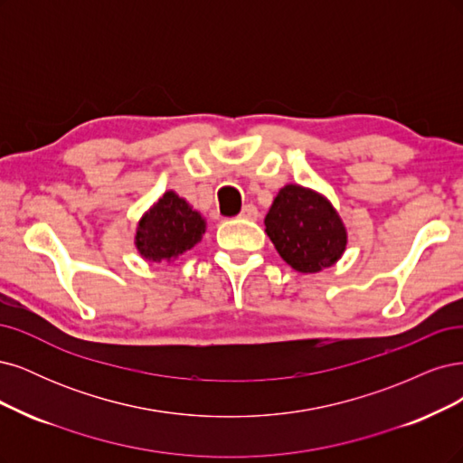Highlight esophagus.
<instances>
[{"mask_svg": "<svg viewBox=\"0 0 463 463\" xmlns=\"http://www.w3.org/2000/svg\"><path fill=\"white\" fill-rule=\"evenodd\" d=\"M258 207L256 205H251V203H248V205H244L242 207V212L238 213V217L241 219H246V221H256L258 219Z\"/></svg>", "mask_w": 463, "mask_h": 463, "instance_id": "1", "label": "esophagus"}]
</instances>
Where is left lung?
Returning <instances> with one entry per match:
<instances>
[{"mask_svg":"<svg viewBox=\"0 0 463 463\" xmlns=\"http://www.w3.org/2000/svg\"><path fill=\"white\" fill-rule=\"evenodd\" d=\"M263 222L279 256L298 273L333 267L348 244V231L335 205L307 186H282Z\"/></svg>","mask_w":463,"mask_h":463,"instance_id":"8db88e82","label":"left lung"}]
</instances>
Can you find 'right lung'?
Instances as JSON below:
<instances>
[{
    "instance_id": "1",
    "label": "right lung",
    "mask_w": 463,
    "mask_h": 463,
    "mask_svg": "<svg viewBox=\"0 0 463 463\" xmlns=\"http://www.w3.org/2000/svg\"><path fill=\"white\" fill-rule=\"evenodd\" d=\"M207 229L200 212L169 190L138 221L134 244L146 261H175L196 246Z\"/></svg>"
}]
</instances>
